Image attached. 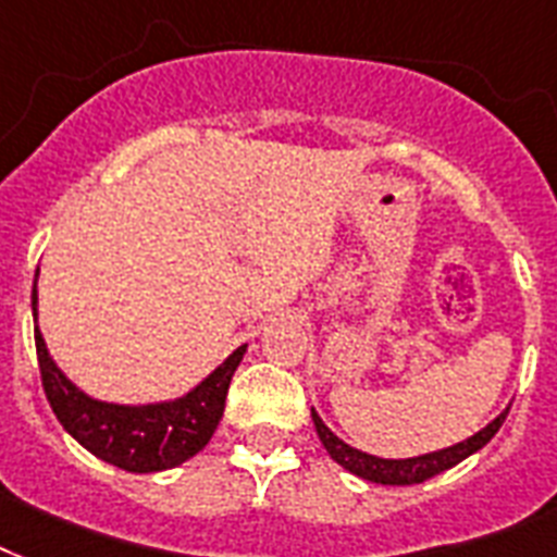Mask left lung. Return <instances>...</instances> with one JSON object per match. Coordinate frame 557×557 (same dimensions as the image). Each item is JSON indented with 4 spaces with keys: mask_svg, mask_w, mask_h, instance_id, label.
Here are the masks:
<instances>
[{
    "mask_svg": "<svg viewBox=\"0 0 557 557\" xmlns=\"http://www.w3.org/2000/svg\"><path fill=\"white\" fill-rule=\"evenodd\" d=\"M313 416V426H317V435L322 447L327 450V456L334 459L337 465H343L348 473H355L360 480L374 482V485H418V482L430 480L435 473L447 471L454 468L462 459L473 456L476 450H482L485 444L497 435V430L503 426L508 416V407L499 412L494 421L476 430L473 435L462 438V442L450 444V447H442V450H433V454H421V456H409V459H381V456L366 454V450H357L351 444H346L339 438L331 426L319 418L317 409H310Z\"/></svg>",
    "mask_w": 557,
    "mask_h": 557,
    "instance_id": "1",
    "label": "left lung"
}]
</instances>
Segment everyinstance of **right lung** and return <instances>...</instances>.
I'll return each instance as SVG.
<instances>
[{
	"label": "right lung",
	"instance_id": "obj_1",
	"mask_svg": "<svg viewBox=\"0 0 557 557\" xmlns=\"http://www.w3.org/2000/svg\"><path fill=\"white\" fill-rule=\"evenodd\" d=\"M37 275L32 290L34 343L40 360L42 389L63 430L101 462L131 473L171 471L200 454L223 418L232 374L247 355V346L235 348L218 369H211L180 398L150 400V404L98 400L69 381L42 339L37 325Z\"/></svg>",
	"mask_w": 557,
	"mask_h": 557
}]
</instances>
